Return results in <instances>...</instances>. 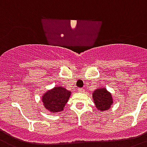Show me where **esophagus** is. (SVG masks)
<instances>
[{"mask_svg": "<svg viewBox=\"0 0 147 147\" xmlns=\"http://www.w3.org/2000/svg\"><path fill=\"white\" fill-rule=\"evenodd\" d=\"M78 91H79L80 92H84V90L83 88H78Z\"/></svg>", "mask_w": 147, "mask_h": 147, "instance_id": "1", "label": "esophagus"}]
</instances>
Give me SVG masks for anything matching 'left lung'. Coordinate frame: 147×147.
<instances>
[{
	"instance_id": "obj_1",
	"label": "left lung",
	"mask_w": 147,
	"mask_h": 147,
	"mask_svg": "<svg viewBox=\"0 0 147 147\" xmlns=\"http://www.w3.org/2000/svg\"><path fill=\"white\" fill-rule=\"evenodd\" d=\"M92 99L95 107L99 111H105L110 109L113 104V98L112 94L107 90L105 87H100L96 89L92 92Z\"/></svg>"
}]
</instances>
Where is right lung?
<instances>
[{
  "instance_id": "1",
  "label": "right lung",
  "mask_w": 147,
  "mask_h": 147,
  "mask_svg": "<svg viewBox=\"0 0 147 147\" xmlns=\"http://www.w3.org/2000/svg\"><path fill=\"white\" fill-rule=\"evenodd\" d=\"M71 92L61 86L49 90L42 96L44 108L51 113H58L63 111Z\"/></svg>"
}]
</instances>
